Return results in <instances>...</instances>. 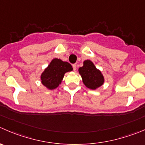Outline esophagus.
Instances as JSON below:
<instances>
[{
    "label": "esophagus",
    "mask_w": 145,
    "mask_h": 145,
    "mask_svg": "<svg viewBox=\"0 0 145 145\" xmlns=\"http://www.w3.org/2000/svg\"><path fill=\"white\" fill-rule=\"evenodd\" d=\"M72 67H73V69H74V71H76V64H73Z\"/></svg>",
    "instance_id": "obj_1"
}]
</instances>
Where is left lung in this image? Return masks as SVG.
I'll return each instance as SVG.
<instances>
[{
	"label": "left lung",
	"mask_w": 145,
	"mask_h": 145,
	"mask_svg": "<svg viewBox=\"0 0 145 145\" xmlns=\"http://www.w3.org/2000/svg\"><path fill=\"white\" fill-rule=\"evenodd\" d=\"M78 71L82 78L83 84L89 89H98L105 83L103 74L91 60L83 61V67H79Z\"/></svg>",
	"instance_id": "1"
}]
</instances>
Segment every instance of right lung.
Here are the masks:
<instances>
[{"mask_svg": "<svg viewBox=\"0 0 145 145\" xmlns=\"http://www.w3.org/2000/svg\"><path fill=\"white\" fill-rule=\"evenodd\" d=\"M72 71V66L69 63L54 58L40 75L42 84L48 90L55 89L61 84L64 74Z\"/></svg>", "mask_w": 145, "mask_h": 145, "instance_id": "add662e5", "label": "right lung"}]
</instances>
